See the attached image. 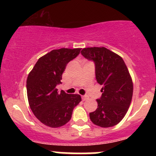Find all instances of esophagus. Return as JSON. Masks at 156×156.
Masks as SVG:
<instances>
[{
    "label": "esophagus",
    "mask_w": 156,
    "mask_h": 156,
    "mask_svg": "<svg viewBox=\"0 0 156 156\" xmlns=\"http://www.w3.org/2000/svg\"><path fill=\"white\" fill-rule=\"evenodd\" d=\"M81 98H82V100H83V101H87V100H88V98H89L87 95H83V96H82Z\"/></svg>",
    "instance_id": "esophagus-1"
}]
</instances>
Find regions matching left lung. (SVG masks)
<instances>
[{
    "instance_id": "8db88e82",
    "label": "left lung",
    "mask_w": 156,
    "mask_h": 156,
    "mask_svg": "<svg viewBox=\"0 0 156 156\" xmlns=\"http://www.w3.org/2000/svg\"><path fill=\"white\" fill-rule=\"evenodd\" d=\"M81 54L95 63L97 82L103 86L98 108L89 113L91 121L102 128L117 125L128 112L133 84L122 58L104 47L85 48Z\"/></svg>"
}]
</instances>
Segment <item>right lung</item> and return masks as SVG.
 I'll use <instances>...</instances> for the list:
<instances>
[{"instance_id":"1","label":"right lung","mask_w":156,"mask_h":156,"mask_svg":"<svg viewBox=\"0 0 156 156\" xmlns=\"http://www.w3.org/2000/svg\"><path fill=\"white\" fill-rule=\"evenodd\" d=\"M81 48L53 50L40 57L28 74L27 96L30 108L42 123L51 128L63 126L70 120L73 108L81 101L78 94H68L56 89L62 83L67 64Z\"/></svg>"}]
</instances>
